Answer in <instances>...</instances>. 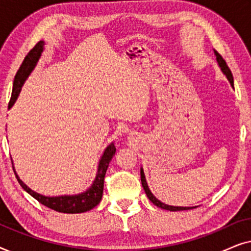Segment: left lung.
I'll list each match as a JSON object with an SVG mask.
<instances>
[{
  "instance_id": "obj_1",
  "label": "left lung",
  "mask_w": 251,
  "mask_h": 251,
  "mask_svg": "<svg viewBox=\"0 0 251 251\" xmlns=\"http://www.w3.org/2000/svg\"><path fill=\"white\" fill-rule=\"evenodd\" d=\"M215 54L216 57H217V61H218V65L219 67L222 68L223 73H224L226 75V77L228 78L229 83H231V85L233 87V75H232V72L231 70H229L227 64H226V61L224 60V58H223L221 54H219L217 51H215ZM140 179H142V185H143V188L145 190V193L147 195V198L150 199L151 202L152 203H154L156 205V207L159 208H162L164 209V210H170V211H180V210H188V209H193L194 207H173V205H168V204H164L162 203V202L157 200V199L154 197V195L151 193L150 188L149 186H147V183H146V179H145V175H144V171L143 169L140 170Z\"/></svg>"
}]
</instances>
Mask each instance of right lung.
Instances as JSON below:
<instances>
[{
  "mask_svg": "<svg viewBox=\"0 0 251 251\" xmlns=\"http://www.w3.org/2000/svg\"><path fill=\"white\" fill-rule=\"evenodd\" d=\"M43 41H40L35 44V47L33 48L32 50L27 53L25 59L20 65L19 70L17 71L15 80H13V87H12V95L11 98H10L9 106L8 108H11L12 105L15 104L17 97H18L20 90H22V87L24 82L26 81V78L28 77L30 72L34 70L35 65L41 57V53L43 51ZM115 146L114 144H111L107 149L105 150L104 154H102L100 162H99L98 166V174L96 176V179L92 184V186L89 188L87 192L84 193L77 194V195H68V197H57V198H48L43 197V195H40L35 193V192L30 190L29 187H27L25 184L23 183L22 180L19 179V177L17 176L16 171V177L17 180L19 181L20 186H22L24 190H25L27 193H29L34 199H36L40 203H42L46 207L52 209V210H56L58 212H64V214H80V212H85L91 210L92 208H95L99 202L101 200L102 197V191H104V179L106 170H107L108 164L111 162L112 157L114 156L115 154Z\"/></svg>",
  "mask_w": 251,
  "mask_h": 251,
  "instance_id": "obj_1",
  "label": "right lung"
}]
</instances>
